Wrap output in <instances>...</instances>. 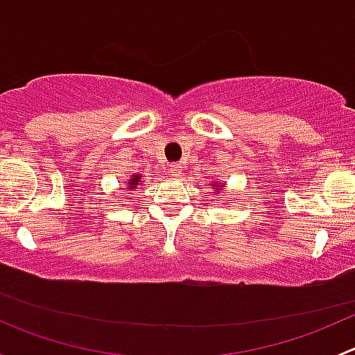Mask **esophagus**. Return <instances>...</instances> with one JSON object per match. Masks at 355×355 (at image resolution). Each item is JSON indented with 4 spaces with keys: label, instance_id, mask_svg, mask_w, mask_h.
Segmentation results:
<instances>
[{
    "label": "esophagus",
    "instance_id": "esophagus-1",
    "mask_svg": "<svg viewBox=\"0 0 355 355\" xmlns=\"http://www.w3.org/2000/svg\"><path fill=\"white\" fill-rule=\"evenodd\" d=\"M168 170H170L171 177H182V166L178 163L170 164V166H168Z\"/></svg>",
    "mask_w": 355,
    "mask_h": 355
}]
</instances>
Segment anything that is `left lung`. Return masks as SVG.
<instances>
[{"label": "left lung", "instance_id": "1", "mask_svg": "<svg viewBox=\"0 0 355 355\" xmlns=\"http://www.w3.org/2000/svg\"><path fill=\"white\" fill-rule=\"evenodd\" d=\"M211 187H216V192H218V191H223V187H225V185H221V184H216V182H213V184H211ZM216 192H214V194H216Z\"/></svg>", "mask_w": 355, "mask_h": 355}]
</instances>
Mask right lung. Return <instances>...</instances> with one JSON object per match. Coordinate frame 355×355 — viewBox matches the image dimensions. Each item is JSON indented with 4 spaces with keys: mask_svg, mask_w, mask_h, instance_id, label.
<instances>
[{
    "mask_svg": "<svg viewBox=\"0 0 355 355\" xmlns=\"http://www.w3.org/2000/svg\"><path fill=\"white\" fill-rule=\"evenodd\" d=\"M139 182H142V175L135 173V175H132V177L128 178V180L125 182V184L128 185V189H134V187H137V185H139Z\"/></svg>",
    "mask_w": 355,
    "mask_h": 355,
    "instance_id": "right-lung-1",
    "label": "right lung"
}]
</instances>
